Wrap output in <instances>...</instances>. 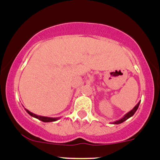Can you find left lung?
<instances>
[{
	"label": "left lung",
	"instance_id": "obj_1",
	"mask_svg": "<svg viewBox=\"0 0 160 160\" xmlns=\"http://www.w3.org/2000/svg\"><path fill=\"white\" fill-rule=\"evenodd\" d=\"M140 102H141V101L138 102V103L137 104V105H135V106L134 107V108H133L132 110H131V111H130V112H128L127 113V114H125L124 116H123V117L121 118V119H118V120H116V121L112 122L113 124H119V123H123V122L126 121L127 119H129L130 117H131V116H134V114L136 112V111H137L139 105H140Z\"/></svg>",
	"mask_w": 160,
	"mask_h": 160
}]
</instances>
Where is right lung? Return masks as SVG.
<instances>
[{
    "instance_id": "add662e5",
    "label": "right lung",
    "mask_w": 160,
    "mask_h": 160,
    "mask_svg": "<svg viewBox=\"0 0 160 160\" xmlns=\"http://www.w3.org/2000/svg\"><path fill=\"white\" fill-rule=\"evenodd\" d=\"M25 110H26V111L27 112L28 114L30 115L31 116H32V117H34V118H37V119H38L39 120H41V121L44 122V123H48V122L56 121V120H58V119H59V118H60V117L53 118V117H48V116H38V115H36V114H34V113L31 112L30 111H29V110L26 109V108H25Z\"/></svg>"
}]
</instances>
